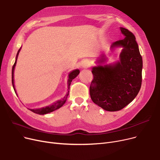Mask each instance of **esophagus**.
<instances>
[{
	"mask_svg": "<svg viewBox=\"0 0 160 160\" xmlns=\"http://www.w3.org/2000/svg\"><path fill=\"white\" fill-rule=\"evenodd\" d=\"M82 67L83 68H88V67H90V63L89 61L88 60H85L83 61V63H82Z\"/></svg>",
	"mask_w": 160,
	"mask_h": 160,
	"instance_id": "obj_1",
	"label": "esophagus"
}]
</instances>
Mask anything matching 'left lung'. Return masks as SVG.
Masks as SVG:
<instances>
[{
  "label": "left lung",
  "instance_id": "obj_1",
  "mask_svg": "<svg viewBox=\"0 0 160 160\" xmlns=\"http://www.w3.org/2000/svg\"><path fill=\"white\" fill-rule=\"evenodd\" d=\"M125 36L112 45L111 48L122 47L120 61L113 65L95 67L89 88L95 104L109 112L122 110L136 98L142 82V60L136 37L128 29L121 28ZM102 54L100 62L105 60Z\"/></svg>",
  "mask_w": 160,
  "mask_h": 160
}]
</instances>
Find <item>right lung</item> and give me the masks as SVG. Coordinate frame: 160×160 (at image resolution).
I'll list each match as a JSON object with an SVG mask.
<instances>
[{
    "instance_id": "right-lung-1",
    "label": "right lung",
    "mask_w": 160,
    "mask_h": 160,
    "mask_svg": "<svg viewBox=\"0 0 160 160\" xmlns=\"http://www.w3.org/2000/svg\"><path fill=\"white\" fill-rule=\"evenodd\" d=\"M19 49L18 50V54H17V56H16V60H15V62L12 67V85H13V89L15 90V87H14V84H13V72H14V68H15V66L16 65V62H17V59H18V54H19V52L20 51ZM80 71L78 69H76V70H74L72 71V72H71L69 74V78H68V80H67V83H68V91H67V94L65 95V96L64 97V98L62 99V100H58V101L55 103H54L53 104L50 105V106H47L45 108H40V109H30V110L32 111V112L35 113H37V114H39V115H44V114H47V113H50L56 110H58V109H59L60 108H61L64 104L65 102H66V100L67 98V97H68L69 95V88H70V85H71V83L72 82V80L75 78L76 77H77V76L78 75Z\"/></svg>"
}]
</instances>
